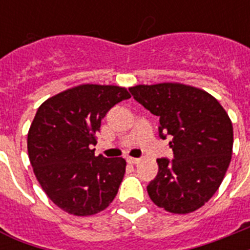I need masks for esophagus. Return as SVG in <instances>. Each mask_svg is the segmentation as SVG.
I'll list each match as a JSON object with an SVG mask.
<instances>
[{
    "label": "esophagus",
    "instance_id": "esophagus-1",
    "mask_svg": "<svg viewBox=\"0 0 250 250\" xmlns=\"http://www.w3.org/2000/svg\"><path fill=\"white\" fill-rule=\"evenodd\" d=\"M127 162H128L129 165H136L140 162V160H139V158H133V157H128V158H127Z\"/></svg>",
    "mask_w": 250,
    "mask_h": 250
}]
</instances>
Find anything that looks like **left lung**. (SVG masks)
Segmentation results:
<instances>
[{
	"label": "left lung",
	"instance_id": "obj_1",
	"mask_svg": "<svg viewBox=\"0 0 250 250\" xmlns=\"http://www.w3.org/2000/svg\"><path fill=\"white\" fill-rule=\"evenodd\" d=\"M137 102L160 117V136L174 160L160 158L146 187L150 200L168 213L188 214L217 192L232 157V122L217 98L196 86L158 83L129 88Z\"/></svg>",
	"mask_w": 250,
	"mask_h": 250
}]
</instances>
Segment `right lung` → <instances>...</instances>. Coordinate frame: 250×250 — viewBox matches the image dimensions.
<instances>
[{
    "label": "right lung",
    "instance_id": "add662e5",
    "mask_svg": "<svg viewBox=\"0 0 250 250\" xmlns=\"http://www.w3.org/2000/svg\"><path fill=\"white\" fill-rule=\"evenodd\" d=\"M131 97L125 86L80 84L57 93L37 109L27 137L37 182L60 209L76 217L105 210L125 172L122 157L94 156L101 119Z\"/></svg>",
    "mask_w": 250,
    "mask_h": 250
}]
</instances>
